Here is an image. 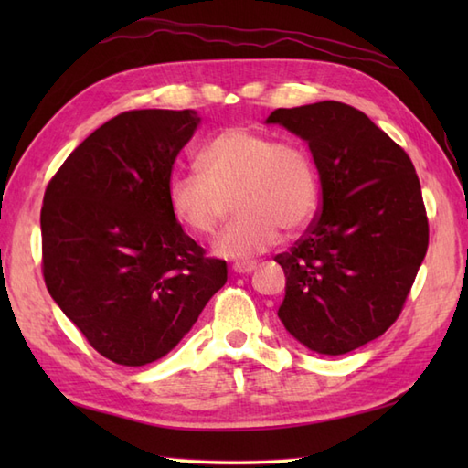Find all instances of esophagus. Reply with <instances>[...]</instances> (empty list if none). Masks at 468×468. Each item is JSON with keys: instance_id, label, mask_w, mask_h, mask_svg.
Segmentation results:
<instances>
[{"instance_id": "1", "label": "esophagus", "mask_w": 468, "mask_h": 468, "mask_svg": "<svg viewBox=\"0 0 468 468\" xmlns=\"http://www.w3.org/2000/svg\"><path fill=\"white\" fill-rule=\"evenodd\" d=\"M255 267H257L255 261H237V263H233V271L243 275V273H251Z\"/></svg>"}]
</instances>
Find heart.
Returning a JSON list of instances; mask_svg holds the SVG:
<instances>
[{"mask_svg": "<svg viewBox=\"0 0 468 468\" xmlns=\"http://www.w3.org/2000/svg\"><path fill=\"white\" fill-rule=\"evenodd\" d=\"M198 175L168 181L166 203L175 221L197 237L215 235L233 198L239 215L215 243L227 260H250L302 233L317 208L312 153L250 126H229L197 154Z\"/></svg>", "mask_w": 468, "mask_h": 468, "instance_id": "heart-1", "label": "heart"}]
</instances>
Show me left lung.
Segmentation results:
<instances>
[{"instance_id": "8db88e82", "label": "left lung", "mask_w": 468, "mask_h": 468, "mask_svg": "<svg viewBox=\"0 0 468 468\" xmlns=\"http://www.w3.org/2000/svg\"><path fill=\"white\" fill-rule=\"evenodd\" d=\"M267 122L307 141L322 203L283 267L280 320L317 354L340 356L382 335L429 250V217L410 156L357 108L325 101L277 108Z\"/></svg>"}]
</instances>
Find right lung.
I'll list each match as a JSON object with an SVG mask.
<instances>
[{
  "label": "right lung",
  "instance_id": "right-lung-1",
  "mask_svg": "<svg viewBox=\"0 0 468 468\" xmlns=\"http://www.w3.org/2000/svg\"><path fill=\"white\" fill-rule=\"evenodd\" d=\"M201 118L128 111L74 148L46 186L42 273L98 354L144 366L168 354L227 282L178 225L166 186Z\"/></svg>",
  "mask_w": 468,
  "mask_h": 468
}]
</instances>
